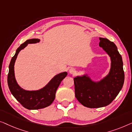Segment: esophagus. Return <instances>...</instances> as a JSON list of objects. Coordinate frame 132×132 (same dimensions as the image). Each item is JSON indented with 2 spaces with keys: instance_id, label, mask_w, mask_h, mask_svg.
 I'll list each match as a JSON object with an SVG mask.
<instances>
[{
  "instance_id": "obj_1",
  "label": "esophagus",
  "mask_w": 132,
  "mask_h": 132,
  "mask_svg": "<svg viewBox=\"0 0 132 132\" xmlns=\"http://www.w3.org/2000/svg\"><path fill=\"white\" fill-rule=\"evenodd\" d=\"M69 71V73L71 74H75L76 73V69L75 68H70Z\"/></svg>"
}]
</instances>
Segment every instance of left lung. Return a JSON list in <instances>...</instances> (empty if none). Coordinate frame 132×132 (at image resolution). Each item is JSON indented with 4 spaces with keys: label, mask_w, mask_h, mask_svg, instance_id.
<instances>
[{
    "label": "left lung",
    "mask_w": 132,
    "mask_h": 132,
    "mask_svg": "<svg viewBox=\"0 0 132 132\" xmlns=\"http://www.w3.org/2000/svg\"><path fill=\"white\" fill-rule=\"evenodd\" d=\"M99 47L111 58L109 73L99 81H93L87 74L74 78L75 97L82 105L90 108L108 105L121 90L124 81L122 57L114 42L99 38Z\"/></svg>",
    "instance_id": "1"
}]
</instances>
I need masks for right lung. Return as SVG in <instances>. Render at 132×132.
<instances>
[{
	"instance_id": "obj_1",
	"label": "right lung",
	"mask_w": 132,
	"mask_h": 132,
	"mask_svg": "<svg viewBox=\"0 0 132 132\" xmlns=\"http://www.w3.org/2000/svg\"><path fill=\"white\" fill-rule=\"evenodd\" d=\"M39 41V39H31L22 44L16 50L9 66L8 84L10 92L23 107L30 110L42 109L51 105L55 99V93L59 85L68 75L66 72L56 75L45 87L38 90H26L20 87L16 82L14 73V64L17 55L19 52L29 44H36Z\"/></svg>"
}]
</instances>
